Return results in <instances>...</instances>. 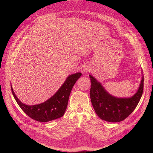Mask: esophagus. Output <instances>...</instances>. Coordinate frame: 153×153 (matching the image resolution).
<instances>
[{"label":"esophagus","mask_w":153,"mask_h":153,"mask_svg":"<svg viewBox=\"0 0 153 153\" xmlns=\"http://www.w3.org/2000/svg\"><path fill=\"white\" fill-rule=\"evenodd\" d=\"M85 72H87V71H85Z\"/></svg>","instance_id":"1"}]
</instances>
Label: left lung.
I'll return each mask as SVG.
<instances>
[{
	"instance_id": "8db88e82",
	"label": "left lung",
	"mask_w": 153,
	"mask_h": 153,
	"mask_svg": "<svg viewBox=\"0 0 153 153\" xmlns=\"http://www.w3.org/2000/svg\"><path fill=\"white\" fill-rule=\"evenodd\" d=\"M141 74L142 78L136 93L132 97L124 98L112 95L95 78L89 75L91 101L96 114L101 120L111 123L120 122L131 114L143 95L144 76Z\"/></svg>"
}]
</instances>
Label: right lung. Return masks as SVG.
Listing matches in <instances>:
<instances>
[{"label":"right lung","instance_id":"1","mask_svg":"<svg viewBox=\"0 0 153 153\" xmlns=\"http://www.w3.org/2000/svg\"><path fill=\"white\" fill-rule=\"evenodd\" d=\"M82 75L81 72H77L69 75L53 96L39 104L29 105L22 103L15 95L12 85L11 90L18 104L26 114L37 121L48 122L59 118L64 115L71 90Z\"/></svg>","mask_w":153,"mask_h":153}]
</instances>
